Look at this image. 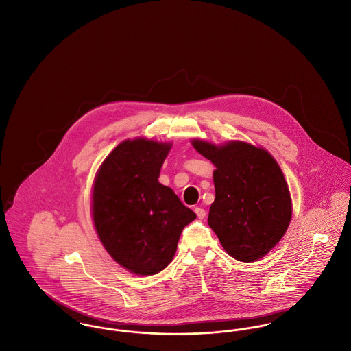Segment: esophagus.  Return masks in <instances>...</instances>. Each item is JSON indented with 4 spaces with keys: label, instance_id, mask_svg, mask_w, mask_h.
Listing matches in <instances>:
<instances>
[{
    "label": "esophagus",
    "instance_id": "obj_1",
    "mask_svg": "<svg viewBox=\"0 0 351 351\" xmlns=\"http://www.w3.org/2000/svg\"><path fill=\"white\" fill-rule=\"evenodd\" d=\"M195 212H196V215H197V217L204 218L206 216V212H205V209H202L200 206H197V208H195Z\"/></svg>",
    "mask_w": 351,
    "mask_h": 351
}]
</instances>
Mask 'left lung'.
Wrapping results in <instances>:
<instances>
[{"label": "left lung", "instance_id": "1", "mask_svg": "<svg viewBox=\"0 0 351 351\" xmlns=\"http://www.w3.org/2000/svg\"><path fill=\"white\" fill-rule=\"evenodd\" d=\"M192 145L216 166V199L208 223L222 247L241 262L263 258L282 239L292 217L279 165L268 151L246 142L216 146L193 139Z\"/></svg>", "mask_w": 351, "mask_h": 351}]
</instances>
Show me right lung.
<instances>
[{
	"instance_id": "right-lung-1",
	"label": "right lung",
	"mask_w": 351,
	"mask_h": 351,
	"mask_svg": "<svg viewBox=\"0 0 351 351\" xmlns=\"http://www.w3.org/2000/svg\"><path fill=\"white\" fill-rule=\"evenodd\" d=\"M171 143L128 139L112 151L93 184V222L104 247L122 267L154 275L172 261L196 215L158 182Z\"/></svg>"
}]
</instances>
